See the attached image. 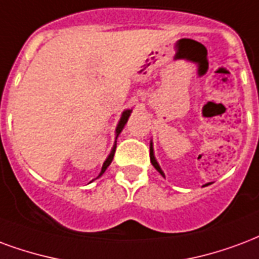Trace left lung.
I'll list each match as a JSON object with an SVG mask.
<instances>
[{
    "label": "left lung",
    "mask_w": 259,
    "mask_h": 259,
    "mask_svg": "<svg viewBox=\"0 0 259 259\" xmlns=\"http://www.w3.org/2000/svg\"><path fill=\"white\" fill-rule=\"evenodd\" d=\"M149 156H151V163H152V166H154V167L156 168V170H158L159 173L162 174V176H163V177H164L163 170L160 168V166H159V163H158V160H156V158H155V154H154V144H152V141L149 143ZM206 185H207V184H206Z\"/></svg>",
    "instance_id": "8db88e82"
}]
</instances>
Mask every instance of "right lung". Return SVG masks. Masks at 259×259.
Masks as SVG:
<instances>
[{"label": "right lung", "instance_id": "1", "mask_svg": "<svg viewBox=\"0 0 259 259\" xmlns=\"http://www.w3.org/2000/svg\"><path fill=\"white\" fill-rule=\"evenodd\" d=\"M132 111L133 110H124L123 112H122V115H120V119H119V122H118V124H116V129H115V144H114V147H112V149H111L110 155H108V156H107V159L104 160L103 167H101V171H100V174L97 176V178L101 177V176L104 174V171L107 170V167H108V166L111 164V162H112V159H114V154H115V148H116V139H118V136L120 135V132L123 130L124 124H126V122H127V119H129ZM92 181H93V180H92Z\"/></svg>", "mask_w": 259, "mask_h": 259}]
</instances>
